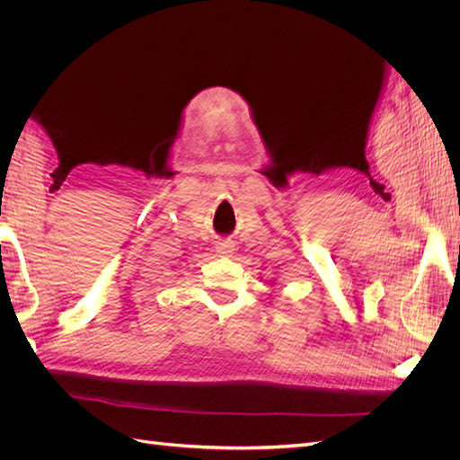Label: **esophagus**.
Instances as JSON below:
<instances>
[{
    "label": "esophagus",
    "mask_w": 460,
    "mask_h": 460,
    "mask_svg": "<svg viewBox=\"0 0 460 460\" xmlns=\"http://www.w3.org/2000/svg\"><path fill=\"white\" fill-rule=\"evenodd\" d=\"M215 252H217L218 257H232L234 245L230 242H218L217 247H215Z\"/></svg>",
    "instance_id": "34e87169"
}]
</instances>
